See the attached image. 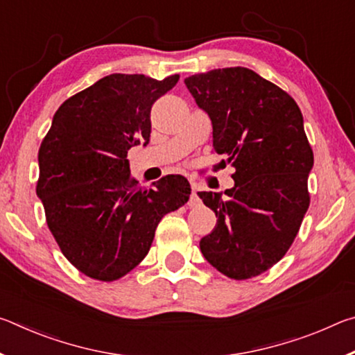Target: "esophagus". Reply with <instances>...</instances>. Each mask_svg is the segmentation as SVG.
I'll use <instances>...</instances> for the list:
<instances>
[{"mask_svg": "<svg viewBox=\"0 0 355 355\" xmlns=\"http://www.w3.org/2000/svg\"><path fill=\"white\" fill-rule=\"evenodd\" d=\"M188 205H189V207H197V205H200V199H199V196H197V192H196V189H194V188H192V191H191V196H189Z\"/></svg>", "mask_w": 355, "mask_h": 355, "instance_id": "1", "label": "esophagus"}]
</instances>
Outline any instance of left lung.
Returning a JSON list of instances; mask_svg holds the SVG:
<instances>
[{
  "instance_id": "left-lung-1",
  "label": "left lung",
  "mask_w": 355,
  "mask_h": 355,
  "mask_svg": "<svg viewBox=\"0 0 355 355\" xmlns=\"http://www.w3.org/2000/svg\"><path fill=\"white\" fill-rule=\"evenodd\" d=\"M213 123V148L235 167V186L197 192L216 213L200 239L207 261L227 277L252 279L291 248L310 205L313 150L296 101L254 70L228 67L184 80Z\"/></svg>"
}]
</instances>
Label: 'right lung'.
<instances>
[{"mask_svg": "<svg viewBox=\"0 0 355 355\" xmlns=\"http://www.w3.org/2000/svg\"><path fill=\"white\" fill-rule=\"evenodd\" d=\"M180 80L112 73L59 106L39 148L35 192L64 257L87 277L112 282L135 269L167 213L189 199L183 175L152 188L131 177L128 150L150 141V110Z\"/></svg>", "mask_w": 355, "mask_h": 355, "instance_id": "1", "label": "right lung"}]
</instances>
